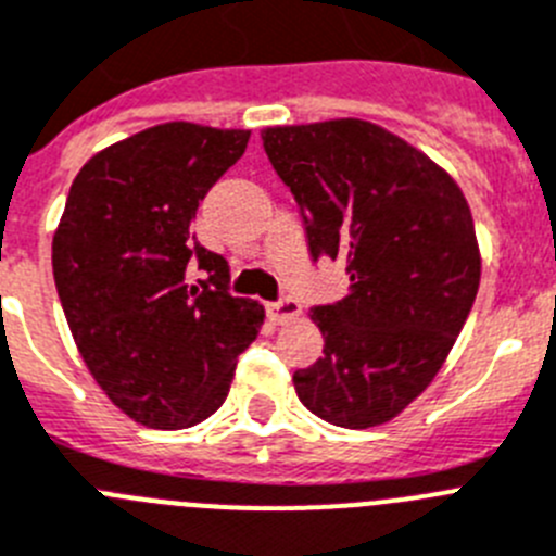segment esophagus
Listing matches in <instances>:
<instances>
[{"label":"esophagus","instance_id":"34e87169","mask_svg":"<svg viewBox=\"0 0 556 556\" xmlns=\"http://www.w3.org/2000/svg\"><path fill=\"white\" fill-rule=\"evenodd\" d=\"M299 313H302V305L291 296H285L279 299V302H271V305H268V316H271L277 325H288V321H293Z\"/></svg>","mask_w":556,"mask_h":556}]
</instances>
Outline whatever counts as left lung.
I'll return each mask as SVG.
<instances>
[{
	"label": "left lung",
	"instance_id": "1",
	"mask_svg": "<svg viewBox=\"0 0 556 556\" xmlns=\"http://www.w3.org/2000/svg\"><path fill=\"white\" fill-rule=\"evenodd\" d=\"M313 257L341 260L346 296L313 307L325 355L293 375L307 412L375 428L431 386L465 327L481 251L462 187L414 144L366 119L263 128Z\"/></svg>",
	"mask_w": 556,
	"mask_h": 556
}]
</instances>
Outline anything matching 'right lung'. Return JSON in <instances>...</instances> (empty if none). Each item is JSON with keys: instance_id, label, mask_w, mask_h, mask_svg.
I'll list each match as a JSON object with an SVG mask.
<instances>
[{"instance_id": "right-lung-1", "label": "right lung", "mask_w": 556, "mask_h": 556, "mask_svg": "<svg viewBox=\"0 0 556 556\" xmlns=\"http://www.w3.org/2000/svg\"><path fill=\"white\" fill-rule=\"evenodd\" d=\"M251 131L162 123L114 142L72 181L52 274L72 338L105 397L134 422L176 431L215 414L265 311L229 296V265L195 243L201 198ZM211 279L186 285L189 263Z\"/></svg>"}]
</instances>
